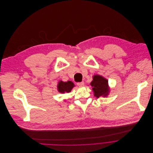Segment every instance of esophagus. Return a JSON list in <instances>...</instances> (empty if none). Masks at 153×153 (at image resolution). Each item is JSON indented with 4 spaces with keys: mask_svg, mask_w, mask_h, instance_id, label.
<instances>
[{
    "mask_svg": "<svg viewBox=\"0 0 153 153\" xmlns=\"http://www.w3.org/2000/svg\"><path fill=\"white\" fill-rule=\"evenodd\" d=\"M77 85H78V86H79V87H82V86L84 85V81L79 82L77 83Z\"/></svg>",
    "mask_w": 153,
    "mask_h": 153,
    "instance_id": "esophagus-1",
    "label": "esophagus"
}]
</instances>
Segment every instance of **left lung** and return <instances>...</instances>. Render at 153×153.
<instances>
[{
  "label": "left lung",
  "mask_w": 153,
  "mask_h": 153,
  "mask_svg": "<svg viewBox=\"0 0 153 153\" xmlns=\"http://www.w3.org/2000/svg\"><path fill=\"white\" fill-rule=\"evenodd\" d=\"M90 85L92 87L94 96L97 98L99 97H107L110 93V87L108 80L100 75L93 76V80Z\"/></svg>",
  "instance_id": "obj_1"
}]
</instances>
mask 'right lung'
Wrapping results in <instances>:
<instances>
[{
    "mask_svg": "<svg viewBox=\"0 0 153 153\" xmlns=\"http://www.w3.org/2000/svg\"><path fill=\"white\" fill-rule=\"evenodd\" d=\"M74 87L75 84L71 81H68L66 82L59 81L57 85V90L62 94L69 93Z\"/></svg>",
    "mask_w": 153,
    "mask_h": 153,
    "instance_id": "obj_1",
    "label": "right lung"
}]
</instances>
